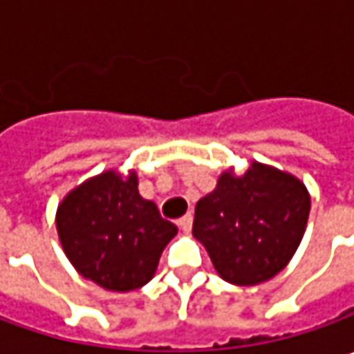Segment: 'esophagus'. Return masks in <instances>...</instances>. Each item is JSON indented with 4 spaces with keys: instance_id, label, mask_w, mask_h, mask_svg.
<instances>
[{
    "instance_id": "esophagus-1",
    "label": "esophagus",
    "mask_w": 354,
    "mask_h": 354,
    "mask_svg": "<svg viewBox=\"0 0 354 354\" xmlns=\"http://www.w3.org/2000/svg\"><path fill=\"white\" fill-rule=\"evenodd\" d=\"M177 225H179V228H181L183 232H189V230H191V226H193V214L189 212V214H185V216H181Z\"/></svg>"
}]
</instances>
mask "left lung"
<instances>
[{
  "instance_id": "left-lung-1",
  "label": "left lung",
  "mask_w": 354,
  "mask_h": 354,
  "mask_svg": "<svg viewBox=\"0 0 354 354\" xmlns=\"http://www.w3.org/2000/svg\"><path fill=\"white\" fill-rule=\"evenodd\" d=\"M309 193L295 177L254 163L242 177L225 173L195 209L193 234L221 278L256 286L290 262L306 232Z\"/></svg>"
}]
</instances>
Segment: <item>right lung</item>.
Instances as JSON below:
<instances>
[{"label":"right lung","instance_id":"add662e5","mask_svg":"<svg viewBox=\"0 0 354 354\" xmlns=\"http://www.w3.org/2000/svg\"><path fill=\"white\" fill-rule=\"evenodd\" d=\"M57 230L76 270L112 292L145 286L177 234V226L142 198L136 173L122 179L114 171L76 187L62 201Z\"/></svg>","mask_w":354,"mask_h":354}]
</instances>
